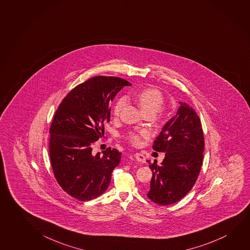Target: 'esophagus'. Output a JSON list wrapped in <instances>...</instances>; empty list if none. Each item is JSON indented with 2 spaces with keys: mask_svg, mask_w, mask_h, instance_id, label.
Returning a JSON list of instances; mask_svg holds the SVG:
<instances>
[{
  "mask_svg": "<svg viewBox=\"0 0 250 250\" xmlns=\"http://www.w3.org/2000/svg\"><path fill=\"white\" fill-rule=\"evenodd\" d=\"M133 157H134L135 159L137 160V161L139 162V163H146V157L141 153H135L133 155Z\"/></svg>",
  "mask_w": 250,
  "mask_h": 250,
  "instance_id": "1",
  "label": "esophagus"
}]
</instances>
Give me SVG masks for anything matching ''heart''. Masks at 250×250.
Instances as JSON below:
<instances>
[{
  "label": "heart",
  "mask_w": 250,
  "mask_h": 250,
  "mask_svg": "<svg viewBox=\"0 0 250 250\" xmlns=\"http://www.w3.org/2000/svg\"><path fill=\"white\" fill-rule=\"evenodd\" d=\"M132 100H134L139 105L140 110L144 114H152L156 115L161 110L164 104V96L160 91L155 88H147L142 90L135 94ZM123 107V100H119L113 105L112 113L115 117H118ZM147 136L145 131H141L136 133L131 132L127 135L126 139L134 146H138L140 143L141 138H146Z\"/></svg>",
  "instance_id": "1"
}]
</instances>
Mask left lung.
<instances>
[{
	"label": "left lung",
	"instance_id": "obj_1",
	"mask_svg": "<svg viewBox=\"0 0 250 250\" xmlns=\"http://www.w3.org/2000/svg\"><path fill=\"white\" fill-rule=\"evenodd\" d=\"M177 114L164 125L154 141L153 150L166 153L160 165L149 163L152 170L147 196L155 204L169 205L192 188L203 165L204 132L196 111L179 102Z\"/></svg>",
	"mask_w": 250,
	"mask_h": 250
}]
</instances>
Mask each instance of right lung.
I'll return each instance as SVG.
<instances>
[{
	"label": "right lung",
	"instance_id": "add662e5",
	"mask_svg": "<svg viewBox=\"0 0 250 250\" xmlns=\"http://www.w3.org/2000/svg\"><path fill=\"white\" fill-rule=\"evenodd\" d=\"M123 79L96 76L79 84L64 98L51 125L49 154L54 177L68 195L82 202L107 189L121 152L107 148L92 154V144L104 136L110 103L124 86Z\"/></svg>",
	"mask_w": 250,
	"mask_h": 250
}]
</instances>
